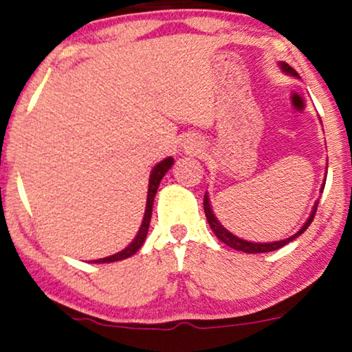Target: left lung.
Masks as SVG:
<instances>
[{
  "instance_id": "left-lung-1",
  "label": "left lung",
  "mask_w": 352,
  "mask_h": 352,
  "mask_svg": "<svg viewBox=\"0 0 352 352\" xmlns=\"http://www.w3.org/2000/svg\"><path fill=\"white\" fill-rule=\"evenodd\" d=\"M280 67L283 69V72H287V74H290V75H293V76L298 75L296 70L292 69V67L288 65V64H285V62H282ZM324 187H325V182H324V184H322V190H324ZM322 190H320V192H322ZM317 205H319V201H316V205H314V208H312V213H311V216H309V219L306 221V224L302 226V228H301L300 230H298V232H296L295 235H292V237H288V239H285V240H280V242H272V243H253V242H247V240H242V239L235 237V235L230 234L228 229H224L223 226L219 224V221L214 218L213 211H211L208 195L205 194V197H204V208H205L206 219H208V224L211 226V229H213V232H214L216 237H218V239L221 240V242H224L226 245H228V247L234 248V250H239V252H243V253H267V252H274V250H277V248L285 247L287 243L293 242V240H295V239L298 237V235H301L307 228H309V224L312 223V219H314V216H316Z\"/></svg>"
}]
</instances>
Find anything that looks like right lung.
<instances>
[{
	"label": "right lung",
	"mask_w": 352,
	"mask_h": 352,
	"mask_svg": "<svg viewBox=\"0 0 352 352\" xmlns=\"http://www.w3.org/2000/svg\"><path fill=\"white\" fill-rule=\"evenodd\" d=\"M173 162H175V160H173V158H165V160L158 163V165L152 170L151 179H148V194H147L146 214H144V221H142V224H141V229H139V232H138V235H136V239H134L133 242L129 243L128 247L123 250V252H120V253H117V254H112V256H109V258L96 259L94 263H112V261H120V259H126V258H129V256H133V254L136 253L138 250L142 247L144 240H146V237H147L148 224H151L153 199H155L157 189H158V186H160L162 177L165 176V173H166L168 170H170L171 165H173Z\"/></svg>",
	"instance_id": "1"
}]
</instances>
